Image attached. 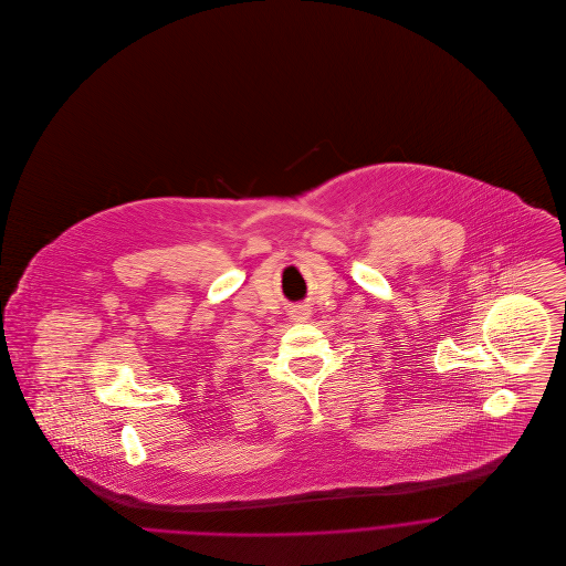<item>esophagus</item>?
Wrapping results in <instances>:
<instances>
[{
	"label": "esophagus",
	"instance_id": "obj_1",
	"mask_svg": "<svg viewBox=\"0 0 566 566\" xmlns=\"http://www.w3.org/2000/svg\"><path fill=\"white\" fill-rule=\"evenodd\" d=\"M307 314H310V310H307V307H301V310L296 312V316H298V318H307Z\"/></svg>",
	"mask_w": 566,
	"mask_h": 566
}]
</instances>
